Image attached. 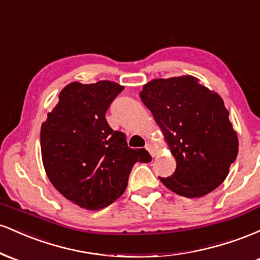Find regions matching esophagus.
<instances>
[{
	"label": "esophagus",
	"instance_id": "obj_1",
	"mask_svg": "<svg viewBox=\"0 0 260 260\" xmlns=\"http://www.w3.org/2000/svg\"><path fill=\"white\" fill-rule=\"evenodd\" d=\"M145 149L149 151V154L151 155V156H155V154H156V149H155V147L153 144H151L150 142L147 143V145H145Z\"/></svg>",
	"mask_w": 260,
	"mask_h": 260
}]
</instances>
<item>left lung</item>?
Instances as JSON below:
<instances>
[{"label":"left lung","instance_id":"left-lung-1","mask_svg":"<svg viewBox=\"0 0 260 260\" xmlns=\"http://www.w3.org/2000/svg\"><path fill=\"white\" fill-rule=\"evenodd\" d=\"M139 95L177 165L171 177H160L164 186L186 198L216 189L238 153L237 133L221 96L193 76L153 79Z\"/></svg>","mask_w":260,"mask_h":260}]
</instances>
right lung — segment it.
<instances>
[{"instance_id":"obj_1","label":"right lung","mask_w":260,"mask_h":260,"mask_svg":"<svg viewBox=\"0 0 260 260\" xmlns=\"http://www.w3.org/2000/svg\"><path fill=\"white\" fill-rule=\"evenodd\" d=\"M124 86L111 80L70 83L41 124L45 172L64 198L88 210H100L126 190L137 161L148 162L145 149H131L113 131L105 113Z\"/></svg>"}]
</instances>
